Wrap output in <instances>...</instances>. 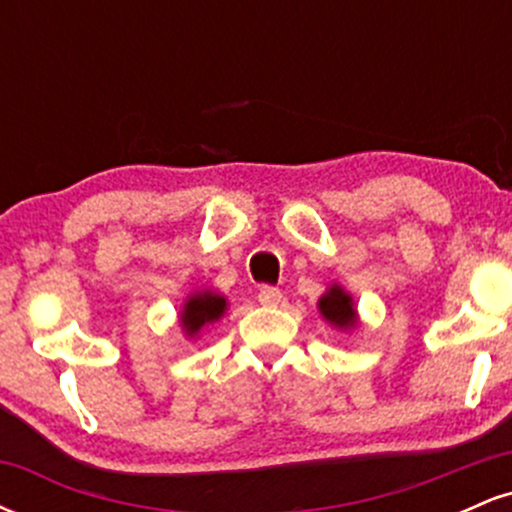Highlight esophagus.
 Listing matches in <instances>:
<instances>
[{"mask_svg": "<svg viewBox=\"0 0 512 512\" xmlns=\"http://www.w3.org/2000/svg\"><path fill=\"white\" fill-rule=\"evenodd\" d=\"M257 301L267 308H276L281 303V291L274 289V286H262L260 293H257Z\"/></svg>", "mask_w": 512, "mask_h": 512, "instance_id": "34e87169", "label": "esophagus"}]
</instances>
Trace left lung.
Masks as SVG:
<instances>
[{
	"label": "left lung",
	"mask_w": 512,
	"mask_h": 512,
	"mask_svg": "<svg viewBox=\"0 0 512 512\" xmlns=\"http://www.w3.org/2000/svg\"><path fill=\"white\" fill-rule=\"evenodd\" d=\"M317 310H320L322 320L327 325L337 327L342 332H351L358 327V310L354 303V296L344 289L342 284L327 286V291L322 293L320 301H317Z\"/></svg>",
	"instance_id": "obj_1"
}]
</instances>
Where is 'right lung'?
Here are the masks:
<instances>
[{
    "instance_id": "1",
    "label": "right lung",
    "mask_w": 512,
    "mask_h": 512,
    "mask_svg": "<svg viewBox=\"0 0 512 512\" xmlns=\"http://www.w3.org/2000/svg\"><path fill=\"white\" fill-rule=\"evenodd\" d=\"M228 298L219 291L199 289L187 293L185 303L180 305L178 325L187 339H197L199 334L207 332L216 322L226 315Z\"/></svg>"
}]
</instances>
